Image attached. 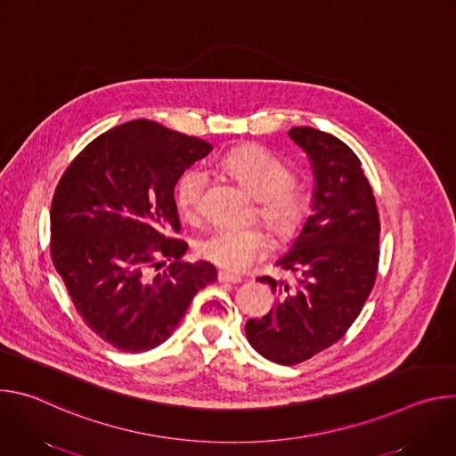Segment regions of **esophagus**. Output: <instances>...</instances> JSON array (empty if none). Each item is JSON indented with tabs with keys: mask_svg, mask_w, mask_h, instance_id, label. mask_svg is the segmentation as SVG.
Segmentation results:
<instances>
[{
	"mask_svg": "<svg viewBox=\"0 0 456 456\" xmlns=\"http://www.w3.org/2000/svg\"><path fill=\"white\" fill-rule=\"evenodd\" d=\"M218 281H222V283H240L241 278L236 276V274H231V273L222 271V273H218Z\"/></svg>",
	"mask_w": 456,
	"mask_h": 456,
	"instance_id": "34e87169",
	"label": "esophagus"
}]
</instances>
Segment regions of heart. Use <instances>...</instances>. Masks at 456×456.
Segmentation results:
<instances>
[{
  "label": "heart",
  "mask_w": 456,
  "mask_h": 456,
  "mask_svg": "<svg viewBox=\"0 0 456 456\" xmlns=\"http://www.w3.org/2000/svg\"><path fill=\"white\" fill-rule=\"evenodd\" d=\"M220 167L257 200L256 215L278 240L294 238L308 215L306 192L290 183L292 171L269 151L248 146L222 159ZM208 175L189 169L176 183V204L183 216L194 218L202 209ZM269 252V238L256 227H220L199 240V254L229 273H241Z\"/></svg>",
  "instance_id": "obj_1"
}]
</instances>
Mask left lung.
I'll return each instance as SVG.
<instances>
[{
  "label": "left lung",
  "mask_w": 456,
  "mask_h": 456,
  "mask_svg": "<svg viewBox=\"0 0 456 456\" xmlns=\"http://www.w3.org/2000/svg\"><path fill=\"white\" fill-rule=\"evenodd\" d=\"M289 137L306 153L314 191L305 220L276 265L296 283L269 276L276 306L248 319L250 346L278 364H297L338 343L362 310L379 264V213L357 155L338 137L292 127Z\"/></svg>",
  "instance_id": "1"
}]
</instances>
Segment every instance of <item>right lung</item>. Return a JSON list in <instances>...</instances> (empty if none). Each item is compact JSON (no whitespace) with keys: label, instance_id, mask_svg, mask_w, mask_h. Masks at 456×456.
<instances>
[{"label":"right lung","instance_id":"1","mask_svg":"<svg viewBox=\"0 0 456 456\" xmlns=\"http://www.w3.org/2000/svg\"><path fill=\"white\" fill-rule=\"evenodd\" d=\"M206 141L139 118L92 141L64 171L50 209V252L76 310L113 348L162 345L194 294L218 276L209 262L183 264L175 185L208 157ZM160 256L174 264L155 275Z\"/></svg>","mask_w":456,"mask_h":456}]
</instances>
